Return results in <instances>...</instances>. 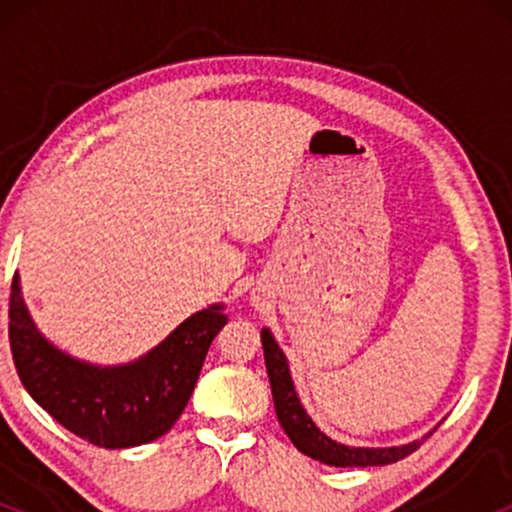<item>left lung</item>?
Listing matches in <instances>:
<instances>
[{"instance_id": "left-lung-1", "label": "left lung", "mask_w": 512, "mask_h": 512, "mask_svg": "<svg viewBox=\"0 0 512 512\" xmlns=\"http://www.w3.org/2000/svg\"><path fill=\"white\" fill-rule=\"evenodd\" d=\"M262 349H264V363H267V375L269 385H272V397H274V409L276 419H279L281 428L286 431V436L291 438V443L296 445L303 455L313 457L332 467H380V464H392L397 460L411 455L421 443V440H411L407 445H399V448H349V445L337 443V440L327 438L313 424L308 414H305L301 399L296 395V387H293L289 363H286L284 351L279 349V344L274 342L272 332L262 330Z\"/></svg>"}]
</instances>
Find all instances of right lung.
<instances>
[{
    "instance_id": "add662e5",
    "label": "right lung",
    "mask_w": 512,
    "mask_h": 512,
    "mask_svg": "<svg viewBox=\"0 0 512 512\" xmlns=\"http://www.w3.org/2000/svg\"><path fill=\"white\" fill-rule=\"evenodd\" d=\"M223 305H209L125 366H93L35 330L19 274L9 296V344L23 387L55 421L98 448H134L173 428L190 402L199 370L226 325Z\"/></svg>"
}]
</instances>
